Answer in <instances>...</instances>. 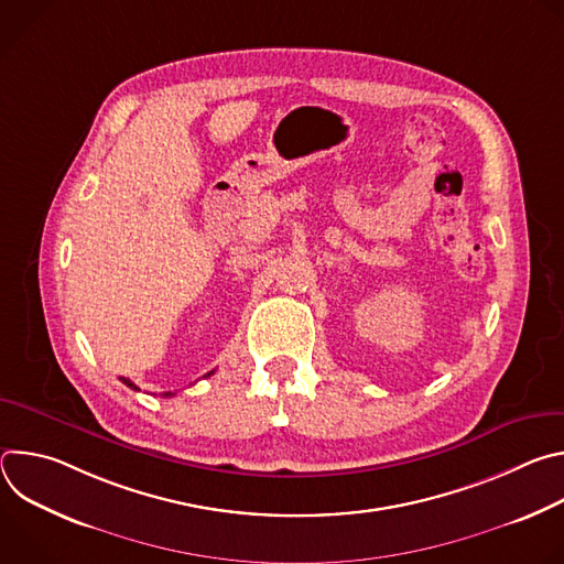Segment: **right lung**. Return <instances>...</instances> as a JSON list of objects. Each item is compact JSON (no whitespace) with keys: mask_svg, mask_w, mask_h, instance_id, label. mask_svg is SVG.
<instances>
[{"mask_svg":"<svg viewBox=\"0 0 564 564\" xmlns=\"http://www.w3.org/2000/svg\"><path fill=\"white\" fill-rule=\"evenodd\" d=\"M212 375H214V370H212V372H207V375H205V377H212ZM120 379H122V383H124V386H129V388H131V390H140V388H138V386H135V383H133V381H129V379H124V377H120ZM172 394H174V392H165V394H163V397H172Z\"/></svg>","mask_w":564,"mask_h":564,"instance_id":"obj_1","label":"right lung"}]
</instances>
